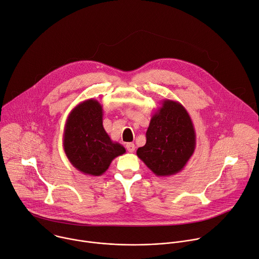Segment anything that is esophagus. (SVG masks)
<instances>
[{
  "instance_id": "obj_1",
  "label": "esophagus",
  "mask_w": 259,
  "mask_h": 259,
  "mask_svg": "<svg viewBox=\"0 0 259 259\" xmlns=\"http://www.w3.org/2000/svg\"><path fill=\"white\" fill-rule=\"evenodd\" d=\"M126 149H127V151L129 152V153H134V151H135V144L134 143H127L126 144Z\"/></svg>"
}]
</instances>
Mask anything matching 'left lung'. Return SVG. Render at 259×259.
<instances>
[{
	"label": "left lung",
	"instance_id": "left-lung-1",
	"mask_svg": "<svg viewBox=\"0 0 259 259\" xmlns=\"http://www.w3.org/2000/svg\"><path fill=\"white\" fill-rule=\"evenodd\" d=\"M196 149L193 121L180 102L164 99L152 116L146 143L138 147L137 157L161 177L180 172Z\"/></svg>",
	"mask_w": 259,
	"mask_h": 259
}]
</instances>
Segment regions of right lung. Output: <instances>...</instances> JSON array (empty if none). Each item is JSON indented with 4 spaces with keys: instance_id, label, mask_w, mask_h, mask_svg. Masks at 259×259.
Segmentation results:
<instances>
[{
    "instance_id": "1",
    "label": "right lung",
    "mask_w": 259,
    "mask_h": 259,
    "mask_svg": "<svg viewBox=\"0 0 259 259\" xmlns=\"http://www.w3.org/2000/svg\"><path fill=\"white\" fill-rule=\"evenodd\" d=\"M102 105L93 98L80 102L69 113L63 131V150L70 164L90 176H100L112 161L126 153L102 125Z\"/></svg>"
}]
</instances>
